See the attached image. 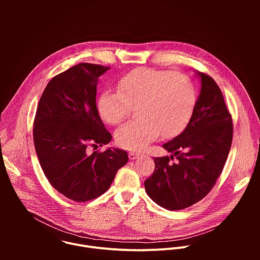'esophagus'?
<instances>
[{"mask_svg":"<svg viewBox=\"0 0 260 260\" xmlns=\"http://www.w3.org/2000/svg\"><path fill=\"white\" fill-rule=\"evenodd\" d=\"M139 153H137V152H131L129 154H128V157H129V159H136L137 157H139Z\"/></svg>","mask_w":260,"mask_h":260,"instance_id":"obj_1","label":"esophagus"}]
</instances>
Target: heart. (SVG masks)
<instances>
[{"instance_id":"1","label":"heart","mask_w":260,"mask_h":260,"mask_svg":"<svg viewBox=\"0 0 260 260\" xmlns=\"http://www.w3.org/2000/svg\"><path fill=\"white\" fill-rule=\"evenodd\" d=\"M197 102L191 79L184 74L152 68L131 71L118 82V91L106 90L98 100L101 117L118 124L137 107L139 117L116 132V142L125 149L143 150L162 133L172 137L189 122Z\"/></svg>"}]
</instances>
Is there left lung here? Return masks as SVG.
<instances>
[{
  "label": "left lung",
  "instance_id": "1",
  "mask_svg": "<svg viewBox=\"0 0 260 260\" xmlns=\"http://www.w3.org/2000/svg\"><path fill=\"white\" fill-rule=\"evenodd\" d=\"M198 74L202 88L192 116L186 128L162 145L177 160L155 157L154 172L144 183L149 198L171 211L188 208L212 190L233 142V118L219 86L207 74Z\"/></svg>",
  "mask_w": 260,
  "mask_h": 260
}]
</instances>
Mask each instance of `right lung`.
<instances>
[{"label":"right lung","mask_w":260,"mask_h":260,"mask_svg":"<svg viewBox=\"0 0 260 260\" xmlns=\"http://www.w3.org/2000/svg\"><path fill=\"white\" fill-rule=\"evenodd\" d=\"M109 67L80 62L54 76L45 87L34 120L32 138L41 168L52 187L66 198L85 203L105 193L126 151L87 152L108 144L95 104L98 78Z\"/></svg>","instance_id":"obj_1"}]
</instances>
